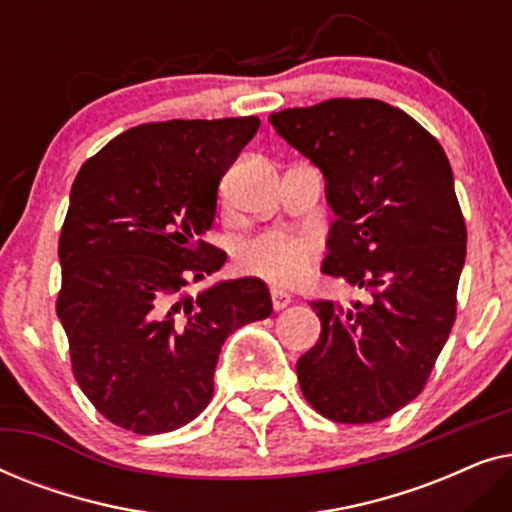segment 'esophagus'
Returning <instances> with one entry per match:
<instances>
[{"mask_svg":"<svg viewBox=\"0 0 512 512\" xmlns=\"http://www.w3.org/2000/svg\"><path fill=\"white\" fill-rule=\"evenodd\" d=\"M270 296H272V307H275L277 312L284 310L286 305H291V296L286 291H282V289H272Z\"/></svg>","mask_w":512,"mask_h":512,"instance_id":"obj_1","label":"esophagus"}]
</instances>
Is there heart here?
Segmentation results:
<instances>
[{"instance_id": "heart-1", "label": "heart", "mask_w": 512, "mask_h": 512, "mask_svg": "<svg viewBox=\"0 0 512 512\" xmlns=\"http://www.w3.org/2000/svg\"><path fill=\"white\" fill-rule=\"evenodd\" d=\"M317 251V240L312 237L286 230H265L242 242L237 249V265L247 275L261 277L275 286H293L303 279Z\"/></svg>"}]
</instances>
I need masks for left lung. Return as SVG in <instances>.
I'll return each instance as SVG.
<instances>
[{"instance_id":"obj_1","label":"left lung","mask_w":512,"mask_h":512,"mask_svg":"<svg viewBox=\"0 0 512 512\" xmlns=\"http://www.w3.org/2000/svg\"><path fill=\"white\" fill-rule=\"evenodd\" d=\"M326 179L321 272L366 289V305L314 300L319 342L296 363L319 415L370 424L419 396L457 314L466 223L450 160L415 118L380 100H326L270 114Z\"/></svg>"}]
</instances>
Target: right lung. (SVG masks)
<instances>
[{
  "mask_svg": "<svg viewBox=\"0 0 512 512\" xmlns=\"http://www.w3.org/2000/svg\"><path fill=\"white\" fill-rule=\"evenodd\" d=\"M258 125L256 116L144 123L76 174L55 310L81 391L125 431L151 436L193 422L212 401L228 335L270 317L258 277L186 293L226 263L200 237L214 223L221 177Z\"/></svg>",
  "mask_w": 512,
  "mask_h": 512,
  "instance_id": "right-lung-1",
  "label": "right lung"
}]
</instances>
